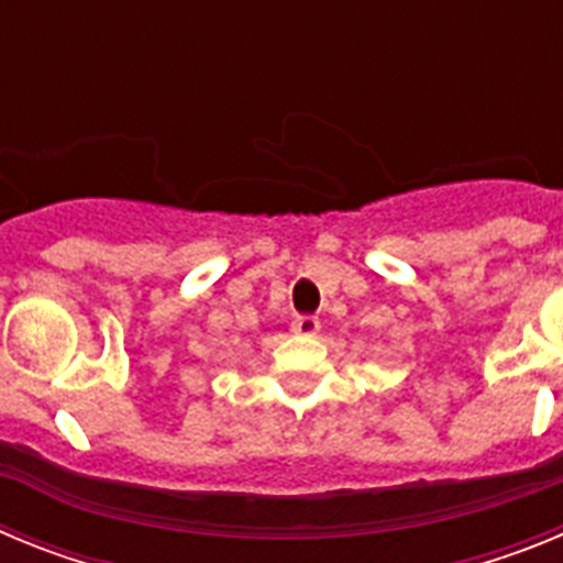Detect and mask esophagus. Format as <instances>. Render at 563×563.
Masks as SVG:
<instances>
[{
    "label": "esophagus",
    "instance_id": "esophagus-1",
    "mask_svg": "<svg viewBox=\"0 0 563 563\" xmlns=\"http://www.w3.org/2000/svg\"><path fill=\"white\" fill-rule=\"evenodd\" d=\"M290 327L296 335H316V332L321 330V321H318L316 316H296Z\"/></svg>",
    "mask_w": 563,
    "mask_h": 563
}]
</instances>
